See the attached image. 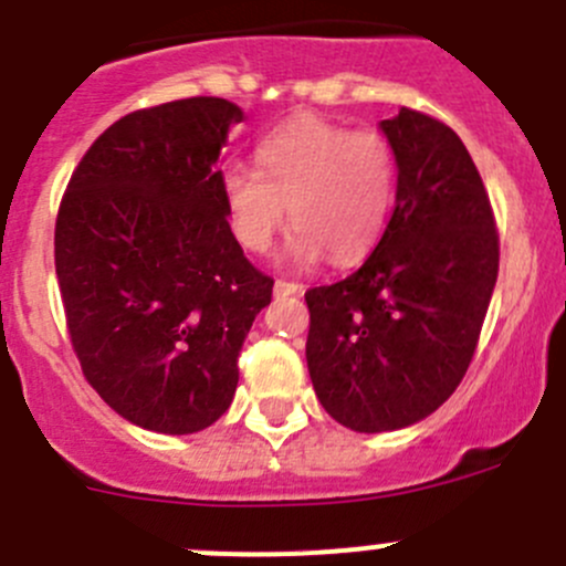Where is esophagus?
I'll use <instances>...</instances> for the list:
<instances>
[{"label": "esophagus", "instance_id": "esophagus-1", "mask_svg": "<svg viewBox=\"0 0 566 566\" xmlns=\"http://www.w3.org/2000/svg\"><path fill=\"white\" fill-rule=\"evenodd\" d=\"M273 293H276V295H295V293H301V284L276 279V284H273Z\"/></svg>", "mask_w": 566, "mask_h": 566}]
</instances>
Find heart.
<instances>
[{"label": "heart", "instance_id": "obj_1", "mask_svg": "<svg viewBox=\"0 0 566 566\" xmlns=\"http://www.w3.org/2000/svg\"><path fill=\"white\" fill-rule=\"evenodd\" d=\"M396 195V156L379 130H348L315 114L259 142L256 170L223 176V203L237 242L265 253L295 223L287 256L310 265L329 253L335 265L366 256L385 234Z\"/></svg>", "mask_w": 566, "mask_h": 566}]
</instances>
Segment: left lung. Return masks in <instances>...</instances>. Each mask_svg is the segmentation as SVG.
Here are the masks:
<instances>
[{"mask_svg": "<svg viewBox=\"0 0 566 566\" xmlns=\"http://www.w3.org/2000/svg\"><path fill=\"white\" fill-rule=\"evenodd\" d=\"M382 130L399 167L388 229L352 276L304 293L313 388L357 432L416 424L450 399L500 268L494 211L461 136L413 108Z\"/></svg>", "mask_w": 566, "mask_h": 566, "instance_id": "8db88e82", "label": "left lung"}]
</instances>
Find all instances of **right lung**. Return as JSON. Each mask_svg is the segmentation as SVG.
<instances>
[{
	"label": "right lung",
	"mask_w": 566,
	"mask_h": 566,
	"mask_svg": "<svg viewBox=\"0 0 566 566\" xmlns=\"http://www.w3.org/2000/svg\"><path fill=\"white\" fill-rule=\"evenodd\" d=\"M242 111L223 97L139 108L94 139L55 220V273L83 377L123 419L206 430L273 279L231 234L214 167Z\"/></svg>",
	"instance_id": "obj_1"
}]
</instances>
